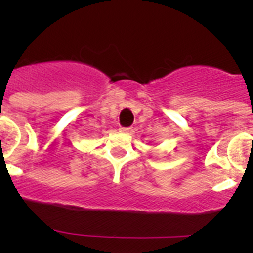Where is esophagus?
<instances>
[{
	"label": "esophagus",
	"mask_w": 253,
	"mask_h": 253,
	"mask_svg": "<svg viewBox=\"0 0 253 253\" xmlns=\"http://www.w3.org/2000/svg\"><path fill=\"white\" fill-rule=\"evenodd\" d=\"M120 132H121V133H126V134H128L129 132H132V128H130V127H121Z\"/></svg>",
	"instance_id": "obj_1"
}]
</instances>
